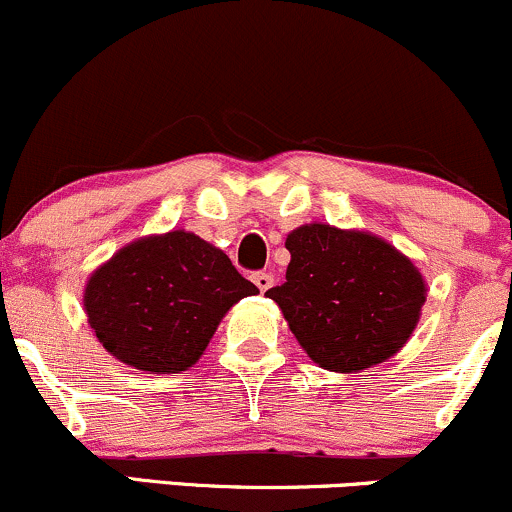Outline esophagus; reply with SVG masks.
I'll list each match as a JSON object with an SVG mask.
<instances>
[{"instance_id":"1","label":"esophagus","mask_w":512,"mask_h":512,"mask_svg":"<svg viewBox=\"0 0 512 512\" xmlns=\"http://www.w3.org/2000/svg\"><path fill=\"white\" fill-rule=\"evenodd\" d=\"M252 282H255L257 289H260L262 294H265V291L272 289L274 277H272V274H269V272H255V274H252Z\"/></svg>"}]
</instances>
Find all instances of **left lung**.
<instances>
[{
    "instance_id": "1",
    "label": "left lung",
    "mask_w": 512,
    "mask_h": 512,
    "mask_svg": "<svg viewBox=\"0 0 512 512\" xmlns=\"http://www.w3.org/2000/svg\"><path fill=\"white\" fill-rule=\"evenodd\" d=\"M286 250V282L267 296L318 367L359 372L406 345L428 286L403 252L372 233L325 223L291 230Z\"/></svg>"
}]
</instances>
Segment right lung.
Segmentation results:
<instances>
[{
    "mask_svg": "<svg viewBox=\"0 0 512 512\" xmlns=\"http://www.w3.org/2000/svg\"><path fill=\"white\" fill-rule=\"evenodd\" d=\"M257 286L199 235L170 230L121 247L84 286V311L106 352L153 374L199 362L228 308Z\"/></svg>",
    "mask_w": 512,
    "mask_h": 512,
    "instance_id": "obj_1",
    "label": "right lung"
}]
</instances>
